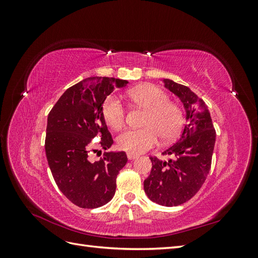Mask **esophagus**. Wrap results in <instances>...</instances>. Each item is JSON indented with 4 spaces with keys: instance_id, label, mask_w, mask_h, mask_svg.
I'll return each instance as SVG.
<instances>
[{
    "instance_id": "esophagus-1",
    "label": "esophagus",
    "mask_w": 258,
    "mask_h": 258,
    "mask_svg": "<svg viewBox=\"0 0 258 258\" xmlns=\"http://www.w3.org/2000/svg\"><path fill=\"white\" fill-rule=\"evenodd\" d=\"M127 157H128V159L129 160H132V159H135V158H137L138 156L137 155H135V154H131V153H127Z\"/></svg>"
}]
</instances>
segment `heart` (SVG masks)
I'll use <instances>...</instances> for the list:
<instances>
[{"mask_svg": "<svg viewBox=\"0 0 258 258\" xmlns=\"http://www.w3.org/2000/svg\"><path fill=\"white\" fill-rule=\"evenodd\" d=\"M130 100L146 111L142 129H126L116 139L119 150L141 154L157 145L159 136L170 142L181 134L184 124L182 108L171 102L168 93L155 85H141L129 90ZM102 115L108 127L119 129L126 120V108L121 101L107 97L102 104Z\"/></svg>", "mask_w": 258, "mask_h": 258, "instance_id": "b5f03b06", "label": "heart"}]
</instances>
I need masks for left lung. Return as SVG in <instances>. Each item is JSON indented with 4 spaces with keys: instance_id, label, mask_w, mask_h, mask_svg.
Wrapping results in <instances>:
<instances>
[{
    "instance_id": "1",
    "label": "left lung",
    "mask_w": 258,
    "mask_h": 258,
    "mask_svg": "<svg viewBox=\"0 0 258 258\" xmlns=\"http://www.w3.org/2000/svg\"><path fill=\"white\" fill-rule=\"evenodd\" d=\"M163 82L184 103L187 122L181 138L162 153L174 159L150 157L152 171L144 181V190L156 204L176 207L191 199L204 185L212 163L216 132L204 100L184 85Z\"/></svg>"
}]
</instances>
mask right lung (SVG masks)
I'll list each match as a JSON object with an SVG mask.
<instances>
[{
    "mask_svg": "<svg viewBox=\"0 0 258 258\" xmlns=\"http://www.w3.org/2000/svg\"><path fill=\"white\" fill-rule=\"evenodd\" d=\"M127 81L88 77L66 90L48 114L45 152L58 188L75 206L102 207L116 190V177L127 163L124 152H104L97 161L89 159V144L100 137L102 150L113 144L102 115V104L115 87Z\"/></svg>",
    "mask_w": 258,
    "mask_h": 258,
    "instance_id": "1",
    "label": "right lung"
}]
</instances>
